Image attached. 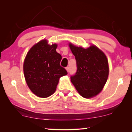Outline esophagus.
<instances>
[{
  "mask_svg": "<svg viewBox=\"0 0 132 132\" xmlns=\"http://www.w3.org/2000/svg\"><path fill=\"white\" fill-rule=\"evenodd\" d=\"M66 69L67 71H68V72H69V68L68 66V67H66Z\"/></svg>",
  "mask_w": 132,
  "mask_h": 132,
  "instance_id": "esophagus-1",
  "label": "esophagus"
}]
</instances>
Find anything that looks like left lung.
Listing matches in <instances>:
<instances>
[{
  "label": "left lung",
  "instance_id": "obj_1",
  "mask_svg": "<svg viewBox=\"0 0 132 132\" xmlns=\"http://www.w3.org/2000/svg\"><path fill=\"white\" fill-rule=\"evenodd\" d=\"M69 46L76 61L77 71L71 81L82 97L89 98L98 94L103 88L109 75L105 55L94 45L84 49L71 44Z\"/></svg>",
  "mask_w": 132,
  "mask_h": 132
}]
</instances>
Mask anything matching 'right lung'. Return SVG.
I'll return each instance as SVG.
<instances>
[{
    "instance_id": "right-lung-1",
    "label": "right lung",
    "mask_w": 132,
    "mask_h": 132,
    "mask_svg": "<svg viewBox=\"0 0 132 132\" xmlns=\"http://www.w3.org/2000/svg\"><path fill=\"white\" fill-rule=\"evenodd\" d=\"M56 44L50 45L42 40L28 51L23 65L24 77L31 91L46 98L56 90L60 77L68 74L60 64L62 56L56 51Z\"/></svg>"
}]
</instances>
